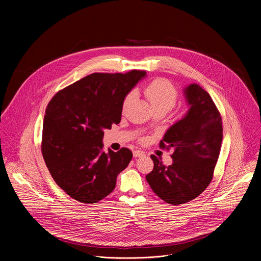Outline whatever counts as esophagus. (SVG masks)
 <instances>
[{"mask_svg": "<svg viewBox=\"0 0 261 261\" xmlns=\"http://www.w3.org/2000/svg\"><path fill=\"white\" fill-rule=\"evenodd\" d=\"M144 155V152H142V151H134L133 152V156L134 157H141V156H143Z\"/></svg>", "mask_w": 261, "mask_h": 261, "instance_id": "esophagus-1", "label": "esophagus"}]
</instances>
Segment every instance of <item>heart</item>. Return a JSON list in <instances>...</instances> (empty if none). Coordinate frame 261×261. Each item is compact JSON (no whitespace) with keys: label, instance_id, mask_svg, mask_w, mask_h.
<instances>
[{"label":"heart","instance_id":"heart-1","mask_svg":"<svg viewBox=\"0 0 261 261\" xmlns=\"http://www.w3.org/2000/svg\"><path fill=\"white\" fill-rule=\"evenodd\" d=\"M144 95L154 111L162 110L165 113H168L175 105L178 96L175 87L169 81L164 79H158L148 84L144 90ZM133 98L134 92H130L124 99L123 109H126Z\"/></svg>","mask_w":261,"mask_h":261}]
</instances>
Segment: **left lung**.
Masks as SVG:
<instances>
[{
    "label": "left lung",
    "mask_w": 261,
    "mask_h": 261,
    "mask_svg": "<svg viewBox=\"0 0 261 261\" xmlns=\"http://www.w3.org/2000/svg\"><path fill=\"white\" fill-rule=\"evenodd\" d=\"M189 105L185 117L164 134L160 147L172 148V164L155 156L154 168L145 178L152 190L172 205L189 202L210 185L223 138L222 119L210 94L197 84L184 89Z\"/></svg>",
    "instance_id": "left-lung-1"
}]
</instances>
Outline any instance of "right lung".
<instances>
[{
    "label": "right lung",
    "instance_id": "1",
    "mask_svg": "<svg viewBox=\"0 0 261 261\" xmlns=\"http://www.w3.org/2000/svg\"><path fill=\"white\" fill-rule=\"evenodd\" d=\"M145 71L93 73L58 92L44 116L41 151L59 187L83 203L114 191L132 152L103 151L105 129L121 122L123 102Z\"/></svg>",
    "mask_w": 261,
    "mask_h": 261
}]
</instances>
